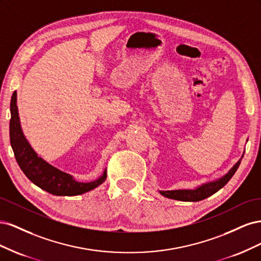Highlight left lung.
<instances>
[{"label":"left lung","mask_w":261,"mask_h":261,"mask_svg":"<svg viewBox=\"0 0 261 261\" xmlns=\"http://www.w3.org/2000/svg\"><path fill=\"white\" fill-rule=\"evenodd\" d=\"M241 160H239L238 163H236L234 167L230 171H228L224 176H222V177L215 180V181H210V183L203 184V185H201L200 187L196 188V189H179V191H167V192H160V194L164 197H168V198L175 199V200H181V201H199V200H202L204 198H208L209 196L217 193L219 189L222 188L227 183V181L232 178V176L234 175V173L240 167Z\"/></svg>","instance_id":"1"}]
</instances>
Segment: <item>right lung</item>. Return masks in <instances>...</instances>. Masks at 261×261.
<instances>
[{"instance_id": "obj_1", "label": "right lung", "mask_w": 261, "mask_h": 261, "mask_svg": "<svg viewBox=\"0 0 261 261\" xmlns=\"http://www.w3.org/2000/svg\"><path fill=\"white\" fill-rule=\"evenodd\" d=\"M16 100V91H14L11 100V146L19 168L35 185L55 196H76L89 192L103 183L107 178V170L103 172V175L96 180L90 183H80L67 173L52 167L38 156L21 132Z\"/></svg>"}]
</instances>
